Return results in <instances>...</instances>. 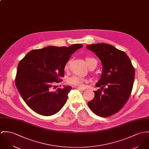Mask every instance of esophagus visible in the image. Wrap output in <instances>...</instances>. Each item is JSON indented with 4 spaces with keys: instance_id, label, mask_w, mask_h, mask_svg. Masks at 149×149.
<instances>
[{
    "instance_id": "1",
    "label": "esophagus",
    "mask_w": 149,
    "mask_h": 149,
    "mask_svg": "<svg viewBox=\"0 0 149 149\" xmlns=\"http://www.w3.org/2000/svg\"><path fill=\"white\" fill-rule=\"evenodd\" d=\"M76 89L80 90V91H84L85 90V88H80V87H76Z\"/></svg>"
}]
</instances>
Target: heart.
<instances>
[{
  "instance_id": "1",
  "label": "heart",
  "mask_w": 149,
  "mask_h": 149,
  "mask_svg": "<svg viewBox=\"0 0 149 149\" xmlns=\"http://www.w3.org/2000/svg\"><path fill=\"white\" fill-rule=\"evenodd\" d=\"M85 60H86V62L88 67H89L91 65V64L92 63V62L96 61L95 58L93 57H86ZM69 61H68L64 66V70H67L69 69ZM67 82L69 84L82 87L84 86V84L85 82H87V80L85 78L81 77L80 76H79L77 75H73V76L69 77L67 80Z\"/></svg>"
}]
</instances>
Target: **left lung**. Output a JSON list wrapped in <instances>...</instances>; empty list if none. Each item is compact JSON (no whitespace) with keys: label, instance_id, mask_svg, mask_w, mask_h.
<instances>
[{"label":"left lung","instance_id":"1","mask_svg":"<svg viewBox=\"0 0 149 149\" xmlns=\"http://www.w3.org/2000/svg\"><path fill=\"white\" fill-rule=\"evenodd\" d=\"M101 61L102 73L95 86L94 98L88 102L96 115L105 117L118 112L129 100L133 89L135 70L123 51L105 43L86 45Z\"/></svg>","mask_w":149,"mask_h":149}]
</instances>
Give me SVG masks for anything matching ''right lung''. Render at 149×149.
Returning a JSON list of instances; mask_svg holds the SVG:
<instances>
[{
  "instance_id": "1",
  "label": "right lung",
  "mask_w": 149,
  "mask_h": 149,
  "mask_svg": "<svg viewBox=\"0 0 149 149\" xmlns=\"http://www.w3.org/2000/svg\"><path fill=\"white\" fill-rule=\"evenodd\" d=\"M83 45L48 46L33 49L19 62L15 85L27 105L39 114L49 116L58 112L67 101L70 86L54 91V83L64 76V66L70 56Z\"/></svg>"
}]
</instances>
